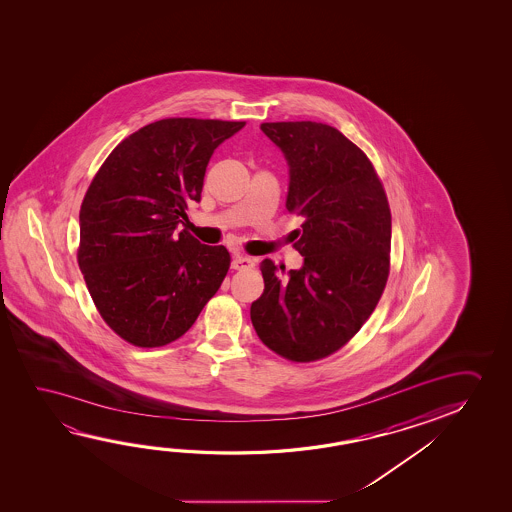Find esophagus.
Returning <instances> with one entry per match:
<instances>
[{
    "mask_svg": "<svg viewBox=\"0 0 512 512\" xmlns=\"http://www.w3.org/2000/svg\"><path fill=\"white\" fill-rule=\"evenodd\" d=\"M255 266V259L253 257H248V255H235L234 260H232V268L234 269H248L253 268Z\"/></svg>",
    "mask_w": 512,
    "mask_h": 512,
    "instance_id": "34e87169",
    "label": "esophagus"
}]
</instances>
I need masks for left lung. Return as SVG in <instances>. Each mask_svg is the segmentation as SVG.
<instances>
[{
    "instance_id": "obj_1",
    "label": "left lung",
    "mask_w": 512,
    "mask_h": 512,
    "mask_svg": "<svg viewBox=\"0 0 512 512\" xmlns=\"http://www.w3.org/2000/svg\"><path fill=\"white\" fill-rule=\"evenodd\" d=\"M289 164L285 207L302 216L300 269L264 259V293L250 316L260 341L287 361L314 362L343 348L386 289L391 209L366 153L316 121L262 123Z\"/></svg>"
}]
</instances>
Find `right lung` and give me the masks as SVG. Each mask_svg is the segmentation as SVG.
Wrapping results in <instances>:
<instances>
[{"mask_svg": "<svg viewBox=\"0 0 512 512\" xmlns=\"http://www.w3.org/2000/svg\"><path fill=\"white\" fill-rule=\"evenodd\" d=\"M244 125L160 119L123 139L94 175L76 259L101 318L126 343L159 348L184 336L227 277V248L178 225L202 198L212 153Z\"/></svg>", "mask_w": 512, "mask_h": 512, "instance_id": "1", "label": "right lung"}]
</instances>
